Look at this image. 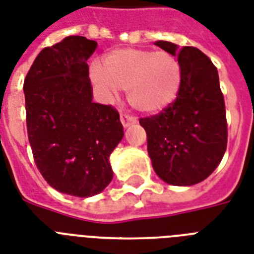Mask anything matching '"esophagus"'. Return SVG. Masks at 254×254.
<instances>
[{"mask_svg":"<svg viewBox=\"0 0 254 254\" xmlns=\"http://www.w3.org/2000/svg\"><path fill=\"white\" fill-rule=\"evenodd\" d=\"M137 123V119L133 117V116H129V115H121V124L124 125V127H127L129 125L131 124H135Z\"/></svg>","mask_w":254,"mask_h":254,"instance_id":"esophagus-1","label":"esophagus"}]
</instances>
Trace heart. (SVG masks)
Masks as SVG:
<instances>
[{
    "label": "heart",
    "instance_id": "heart-1",
    "mask_svg": "<svg viewBox=\"0 0 254 254\" xmlns=\"http://www.w3.org/2000/svg\"><path fill=\"white\" fill-rule=\"evenodd\" d=\"M92 77L108 93L127 89V100L137 111L153 113L177 99L182 84L181 63L165 51L120 49L108 54L104 67H92Z\"/></svg>",
    "mask_w": 254,
    "mask_h": 254
}]
</instances>
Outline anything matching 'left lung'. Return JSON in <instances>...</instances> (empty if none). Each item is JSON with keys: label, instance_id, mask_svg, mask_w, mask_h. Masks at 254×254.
Returning <instances> with one entry per match:
<instances>
[{"label": "left lung", "instance_id": "1", "mask_svg": "<svg viewBox=\"0 0 254 254\" xmlns=\"http://www.w3.org/2000/svg\"><path fill=\"white\" fill-rule=\"evenodd\" d=\"M155 45L178 58L182 84L177 99L161 113L139 119L146 130L147 153L163 182L192 186L204 181L220 163L227 149L224 96L216 67L200 50Z\"/></svg>", "mask_w": 254, "mask_h": 254}]
</instances>
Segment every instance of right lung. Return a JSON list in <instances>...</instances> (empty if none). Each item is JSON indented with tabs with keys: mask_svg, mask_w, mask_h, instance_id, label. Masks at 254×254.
I'll use <instances>...</instances> for the list:
<instances>
[{
	"mask_svg": "<svg viewBox=\"0 0 254 254\" xmlns=\"http://www.w3.org/2000/svg\"><path fill=\"white\" fill-rule=\"evenodd\" d=\"M96 47L85 37H65L42 50L23 83L35 165L53 189L79 197L111 183L109 155L124 137L119 112L92 101L87 61Z\"/></svg>",
	"mask_w": 254,
	"mask_h": 254,
	"instance_id": "add662e5",
	"label": "right lung"
}]
</instances>
